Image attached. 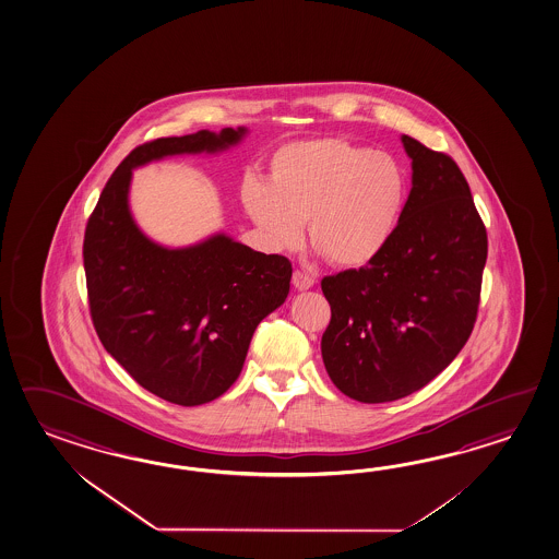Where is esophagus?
Returning a JSON list of instances; mask_svg holds the SVG:
<instances>
[{
	"instance_id": "esophagus-1",
	"label": "esophagus",
	"mask_w": 559,
	"mask_h": 559,
	"mask_svg": "<svg viewBox=\"0 0 559 559\" xmlns=\"http://www.w3.org/2000/svg\"><path fill=\"white\" fill-rule=\"evenodd\" d=\"M293 285L298 290H308L310 286L314 285V276L312 274L302 273V271H295L293 273Z\"/></svg>"
}]
</instances>
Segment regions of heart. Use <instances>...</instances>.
<instances>
[{
  "label": "heart",
  "mask_w": 559,
  "mask_h": 559,
  "mask_svg": "<svg viewBox=\"0 0 559 559\" xmlns=\"http://www.w3.org/2000/svg\"><path fill=\"white\" fill-rule=\"evenodd\" d=\"M406 175L388 153L344 139L288 143L266 185L245 182L242 205L274 251L308 240L326 261L360 269L386 249L406 205Z\"/></svg>",
  "instance_id": "b5f03b06"
}]
</instances>
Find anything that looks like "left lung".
I'll use <instances>...</instances> for the list:
<instances>
[{
    "label": "left lung",
    "mask_w": 559,
    "mask_h": 559,
    "mask_svg": "<svg viewBox=\"0 0 559 559\" xmlns=\"http://www.w3.org/2000/svg\"><path fill=\"white\" fill-rule=\"evenodd\" d=\"M412 189L386 249L322 278L331 322L322 360L348 399L380 404L426 386L478 317L488 233L456 160L402 135Z\"/></svg>",
    "instance_id": "8db88e82"
}]
</instances>
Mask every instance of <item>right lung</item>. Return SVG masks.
I'll list each match as a JSON object with an SVG mask.
<instances>
[{"label": "right lung", "instance_id": "right-lung-1", "mask_svg": "<svg viewBox=\"0 0 559 559\" xmlns=\"http://www.w3.org/2000/svg\"><path fill=\"white\" fill-rule=\"evenodd\" d=\"M245 129L199 131L143 143L102 191L83 239L93 326L105 350L159 399L199 406L239 378L254 329L285 302L293 264L215 235L187 249H165L129 213L131 173L148 160L215 153Z\"/></svg>", "mask_w": 559, "mask_h": 559}]
</instances>
